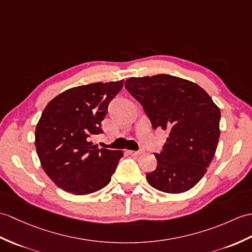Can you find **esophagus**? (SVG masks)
<instances>
[{
  "mask_svg": "<svg viewBox=\"0 0 252 252\" xmlns=\"http://www.w3.org/2000/svg\"><path fill=\"white\" fill-rule=\"evenodd\" d=\"M127 153H128V155H131V156H139V155H142L144 151L143 150H139V151H133V150H127Z\"/></svg>",
  "mask_w": 252,
  "mask_h": 252,
  "instance_id": "34e87169",
  "label": "esophagus"
}]
</instances>
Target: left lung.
Masks as SVG:
<instances>
[{
  "instance_id": "8db88e82",
  "label": "left lung",
  "mask_w": 252,
  "mask_h": 252,
  "mask_svg": "<svg viewBox=\"0 0 252 252\" xmlns=\"http://www.w3.org/2000/svg\"><path fill=\"white\" fill-rule=\"evenodd\" d=\"M155 128L168 130L157 168L146 175L155 189L183 193L205 175L220 136V109L207 92L190 80L159 74L126 80Z\"/></svg>"
}]
</instances>
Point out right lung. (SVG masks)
<instances>
[{
    "instance_id": "right-lung-1",
    "label": "right lung",
    "mask_w": 252,
    "mask_h": 252,
    "mask_svg": "<svg viewBox=\"0 0 252 252\" xmlns=\"http://www.w3.org/2000/svg\"><path fill=\"white\" fill-rule=\"evenodd\" d=\"M124 80L74 87L47 104L35 128L40 165L54 183L74 195L96 192L109 184L122 150L93 145L101 122Z\"/></svg>"
}]
</instances>
